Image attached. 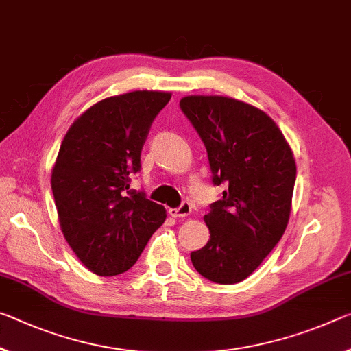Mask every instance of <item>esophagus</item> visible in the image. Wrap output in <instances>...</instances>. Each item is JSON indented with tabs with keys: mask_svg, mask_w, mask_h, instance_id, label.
I'll return each mask as SVG.
<instances>
[{
	"mask_svg": "<svg viewBox=\"0 0 351 351\" xmlns=\"http://www.w3.org/2000/svg\"><path fill=\"white\" fill-rule=\"evenodd\" d=\"M192 213V206L189 202L182 203L180 208H175V209H169V214L171 217H187L189 214Z\"/></svg>",
	"mask_w": 351,
	"mask_h": 351,
	"instance_id": "obj_1",
	"label": "esophagus"
}]
</instances>
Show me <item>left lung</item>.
<instances>
[{
	"label": "left lung",
	"instance_id": "8db88e82",
	"mask_svg": "<svg viewBox=\"0 0 351 351\" xmlns=\"http://www.w3.org/2000/svg\"><path fill=\"white\" fill-rule=\"evenodd\" d=\"M180 106L208 149L214 184L226 186L204 215L210 239L191 253L192 264L210 281L234 285L252 275L285 234L295 159L278 125L252 104L189 95Z\"/></svg>",
	"mask_w": 351,
	"mask_h": 351
}]
</instances>
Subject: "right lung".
Wrapping results in <instances>:
<instances>
[{
  "label": "right lung",
  "instance_id": "obj_1",
  "mask_svg": "<svg viewBox=\"0 0 351 351\" xmlns=\"http://www.w3.org/2000/svg\"><path fill=\"white\" fill-rule=\"evenodd\" d=\"M170 92L134 90L104 98L71 123L51 171L59 225L77 259L99 276L136 264L164 223L162 204L130 189L154 117Z\"/></svg>",
  "mask_w": 351,
  "mask_h": 351
}]
</instances>
